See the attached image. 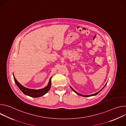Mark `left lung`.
I'll use <instances>...</instances> for the list:
<instances>
[{"mask_svg": "<svg viewBox=\"0 0 126 126\" xmlns=\"http://www.w3.org/2000/svg\"><path fill=\"white\" fill-rule=\"evenodd\" d=\"M106 84H107V83H106V85H105L104 86V87H103V88H102V89L101 90H100V91H99V92H98L97 93H95V94H92V95H86V96H85V95H81V94H79V93H77L76 91H75L74 90V89H73L71 87H71V88L73 90V91L74 92H75V93H76L77 95H79V96H83V97H90V96H95V95H97V94H98V93H99V92H100V91L102 90V89H103V88H104V87L106 86Z\"/></svg>", "mask_w": 126, "mask_h": 126, "instance_id": "left-lung-1", "label": "left lung"}]
</instances>
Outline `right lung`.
Here are the masks:
<instances>
[{"mask_svg":"<svg viewBox=\"0 0 126 126\" xmlns=\"http://www.w3.org/2000/svg\"><path fill=\"white\" fill-rule=\"evenodd\" d=\"M13 77H14V81H15L16 84L17 85L18 87L19 88L20 90L25 95L29 96L31 97L37 98V97H40L43 96L44 95H45L46 93H47L49 91V90L50 89V87H51V77L49 80V83H48V85L44 88L39 89V90L30 89L25 88L24 86H23L22 85H21L16 80L14 75H13Z\"/></svg>","mask_w":126,"mask_h":126,"instance_id":"1","label":"right lung"}]
</instances>
